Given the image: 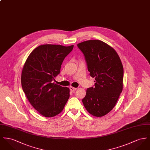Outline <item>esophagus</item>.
Masks as SVG:
<instances>
[{"instance_id": "34e87169", "label": "esophagus", "mask_w": 150, "mask_h": 150, "mask_svg": "<svg viewBox=\"0 0 150 150\" xmlns=\"http://www.w3.org/2000/svg\"><path fill=\"white\" fill-rule=\"evenodd\" d=\"M69 89H70L71 91H72V92H74V91H76L77 90L76 88H75V87H70Z\"/></svg>"}]
</instances>
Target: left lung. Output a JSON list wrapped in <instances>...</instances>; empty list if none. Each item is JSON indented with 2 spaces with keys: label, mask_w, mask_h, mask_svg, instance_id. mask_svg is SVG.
<instances>
[{
  "label": "left lung",
  "mask_w": 150,
  "mask_h": 150,
  "mask_svg": "<svg viewBox=\"0 0 150 150\" xmlns=\"http://www.w3.org/2000/svg\"><path fill=\"white\" fill-rule=\"evenodd\" d=\"M84 54L90 75L95 78V86L87 88L82 99L87 111L100 117L115 107L123 90V67L115 50L99 40L78 44Z\"/></svg>",
  "instance_id": "1"
}]
</instances>
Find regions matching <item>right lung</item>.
Segmentation results:
<instances>
[{"instance_id": "right-lung-1", "label": "right lung", "mask_w": 150, "mask_h": 150, "mask_svg": "<svg viewBox=\"0 0 150 150\" xmlns=\"http://www.w3.org/2000/svg\"><path fill=\"white\" fill-rule=\"evenodd\" d=\"M73 47L41 45L31 52L25 62L21 76L23 91L33 107L44 116L58 115L69 99V88L52 81Z\"/></svg>"}]
</instances>
